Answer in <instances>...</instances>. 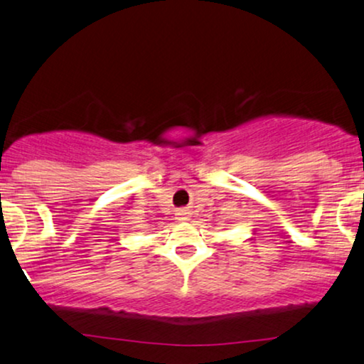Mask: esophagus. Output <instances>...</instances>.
<instances>
[{
    "mask_svg": "<svg viewBox=\"0 0 364 364\" xmlns=\"http://www.w3.org/2000/svg\"><path fill=\"white\" fill-rule=\"evenodd\" d=\"M187 214H188V212L186 210V209H181V210H177V219L178 220H187Z\"/></svg>",
    "mask_w": 364,
    "mask_h": 364,
    "instance_id": "obj_1",
    "label": "esophagus"
}]
</instances>
